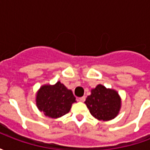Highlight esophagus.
Listing matches in <instances>:
<instances>
[{
  "label": "esophagus",
  "instance_id": "obj_1",
  "mask_svg": "<svg viewBox=\"0 0 150 150\" xmlns=\"http://www.w3.org/2000/svg\"><path fill=\"white\" fill-rule=\"evenodd\" d=\"M79 101H81V102H83L85 100V96H83V97H80L78 99Z\"/></svg>",
  "mask_w": 150,
  "mask_h": 150
}]
</instances>
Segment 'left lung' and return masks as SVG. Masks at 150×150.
I'll use <instances>...</instances> for the list:
<instances>
[{"label":"left lung","mask_w":150,"mask_h":150,"mask_svg":"<svg viewBox=\"0 0 150 150\" xmlns=\"http://www.w3.org/2000/svg\"><path fill=\"white\" fill-rule=\"evenodd\" d=\"M85 104L91 116L98 120L108 121L116 118L121 108V98L119 93L112 88L98 84L91 90Z\"/></svg>","instance_id":"obj_1"}]
</instances>
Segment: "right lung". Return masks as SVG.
Instances as JSON below:
<instances>
[{
    "mask_svg": "<svg viewBox=\"0 0 150 150\" xmlns=\"http://www.w3.org/2000/svg\"><path fill=\"white\" fill-rule=\"evenodd\" d=\"M36 106L38 110L50 118H59L68 113L72 104L76 102L71 90L60 81L55 84L41 86L36 93Z\"/></svg>",
    "mask_w": 150,
    "mask_h": 150,
    "instance_id": "add662e5",
    "label": "right lung"
}]
</instances>
